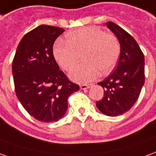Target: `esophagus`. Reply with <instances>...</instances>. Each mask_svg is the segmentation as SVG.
Wrapping results in <instances>:
<instances>
[{
  "label": "esophagus",
  "instance_id": "obj_1",
  "mask_svg": "<svg viewBox=\"0 0 156 156\" xmlns=\"http://www.w3.org/2000/svg\"><path fill=\"white\" fill-rule=\"evenodd\" d=\"M91 87H92V84H82V85H80V87L81 90H86Z\"/></svg>",
  "mask_w": 156,
  "mask_h": 156
}]
</instances>
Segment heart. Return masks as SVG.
Here are the masks:
<instances>
[{
  "label": "heart",
  "instance_id": "obj_1",
  "mask_svg": "<svg viewBox=\"0 0 156 156\" xmlns=\"http://www.w3.org/2000/svg\"><path fill=\"white\" fill-rule=\"evenodd\" d=\"M67 41L58 40L53 54L59 66L66 71L72 69L82 54L83 63L73 69L70 78L76 82L96 79L101 71L111 72L118 63L120 45L117 37L98 27H83L68 34Z\"/></svg>",
  "mask_w": 156,
  "mask_h": 156
}]
</instances>
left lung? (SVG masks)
I'll return each mask as SVG.
<instances>
[{"label": "left lung", "instance_id": "8db88e82", "mask_svg": "<svg viewBox=\"0 0 156 156\" xmlns=\"http://www.w3.org/2000/svg\"><path fill=\"white\" fill-rule=\"evenodd\" d=\"M107 26L120 44L118 66L111 75L99 82L104 89L103 98L96 102L103 114L122 115L136 102L144 84V56L135 39L116 23Z\"/></svg>", "mask_w": 156, "mask_h": 156}]
</instances>
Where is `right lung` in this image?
<instances>
[{"label": "right lung", "mask_w": 156, "mask_h": 156, "mask_svg": "<svg viewBox=\"0 0 156 156\" xmlns=\"http://www.w3.org/2000/svg\"><path fill=\"white\" fill-rule=\"evenodd\" d=\"M60 27L40 25L25 34L12 61L16 97L25 110L43 122H57L66 114L69 95L79 86L67 78L53 55Z\"/></svg>", "instance_id": "right-lung-1"}]
</instances>
